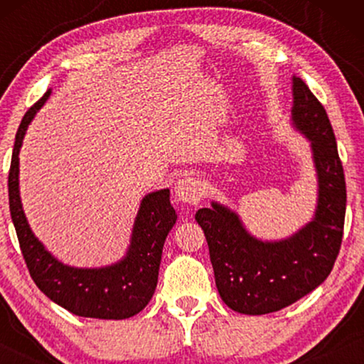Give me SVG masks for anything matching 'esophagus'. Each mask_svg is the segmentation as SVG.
I'll list each match as a JSON object with an SVG mask.
<instances>
[{"mask_svg":"<svg viewBox=\"0 0 364 364\" xmlns=\"http://www.w3.org/2000/svg\"><path fill=\"white\" fill-rule=\"evenodd\" d=\"M173 192H176L177 200L187 203V205H197L205 196V188L196 177L178 178L176 187H173Z\"/></svg>","mask_w":364,"mask_h":364,"instance_id":"1","label":"esophagus"}]
</instances>
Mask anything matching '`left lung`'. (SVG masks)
<instances>
[{"mask_svg":"<svg viewBox=\"0 0 364 364\" xmlns=\"http://www.w3.org/2000/svg\"><path fill=\"white\" fill-rule=\"evenodd\" d=\"M291 112L295 127L311 141L320 183L315 218L288 240L260 242L218 203L196 213L208 243L217 290L228 308L245 315L278 311L308 295L326 280L340 253L345 172L325 107L300 77H293Z\"/></svg>","mask_w":364,"mask_h":364,"instance_id":"8db88e82","label":"left lung"}]
</instances>
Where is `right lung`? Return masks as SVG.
<instances>
[{
    "instance_id": "add662e5",
    "label": "right lung",
    "mask_w": 364,
    "mask_h": 364,
    "mask_svg": "<svg viewBox=\"0 0 364 364\" xmlns=\"http://www.w3.org/2000/svg\"><path fill=\"white\" fill-rule=\"evenodd\" d=\"M49 92L28 109L14 141L8 197L19 248L33 282L49 300L77 316L124 320L144 310L157 287L164 242L177 220V213L171 205V192L164 188L144 197L134 223L131 248L127 257L116 265L84 270L63 265L51 257L28 225L18 188L19 147L28 124L49 97Z\"/></svg>"
}]
</instances>
